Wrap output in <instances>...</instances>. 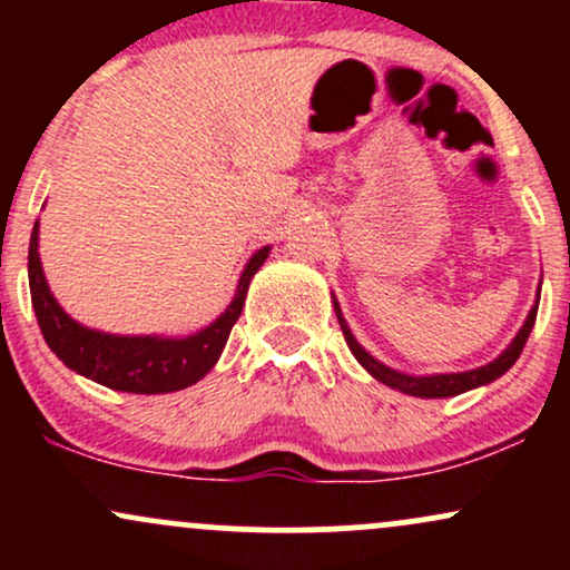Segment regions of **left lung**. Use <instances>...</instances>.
<instances>
[{
	"label": "left lung",
	"mask_w": 570,
	"mask_h": 570,
	"mask_svg": "<svg viewBox=\"0 0 570 570\" xmlns=\"http://www.w3.org/2000/svg\"><path fill=\"white\" fill-rule=\"evenodd\" d=\"M535 311H539V303L531 307L525 324H522V330L517 332L512 343L507 345V351H503L501 356H495L490 364H485V367H476V370H469V372H444V375H407V372L385 367L383 362H377L375 356H370V353L364 351L362 345H358V340L353 337L348 324H345L343 313H340V305L335 303L340 330H343L345 343H348V348H351L353 356H356V362L362 364V367L367 370L370 375L375 377V381L391 385V389L402 391V394L421 396V399L458 396V394H463V391H472V389H476V385H488V383H493L495 377H501L503 372H507L517 362V358H520L522 348H525L528 335H531V330L535 324Z\"/></svg>",
	"instance_id": "1"
}]
</instances>
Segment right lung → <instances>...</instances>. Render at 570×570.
Here are the masks:
<instances>
[{
  "label": "right lung",
  "instance_id": "add662e5",
  "mask_svg": "<svg viewBox=\"0 0 570 570\" xmlns=\"http://www.w3.org/2000/svg\"><path fill=\"white\" fill-rule=\"evenodd\" d=\"M37 227L39 222L29 240V289L45 343L77 375L107 385L112 391H128V394H171V391H181L198 383L222 356L233 324L238 322L240 311H244L248 284L271 254V246H263L252 254L238 278L233 303L227 305V311L217 322L203 326L195 335H109V332L88 330V326L75 322L56 303L53 292L45 281L42 263H39Z\"/></svg>",
  "mask_w": 570,
  "mask_h": 570
}]
</instances>
